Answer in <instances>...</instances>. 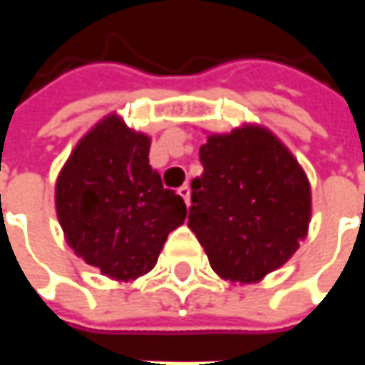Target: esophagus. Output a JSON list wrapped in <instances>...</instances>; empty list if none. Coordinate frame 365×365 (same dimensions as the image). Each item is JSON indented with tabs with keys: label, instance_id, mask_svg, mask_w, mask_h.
Listing matches in <instances>:
<instances>
[{
	"label": "esophagus",
	"instance_id": "esophagus-1",
	"mask_svg": "<svg viewBox=\"0 0 365 365\" xmlns=\"http://www.w3.org/2000/svg\"><path fill=\"white\" fill-rule=\"evenodd\" d=\"M178 193L182 195L183 201H185V205H190V187L187 185H182L180 190H178Z\"/></svg>",
	"mask_w": 365,
	"mask_h": 365
}]
</instances>
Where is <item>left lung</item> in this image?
<instances>
[{"mask_svg":"<svg viewBox=\"0 0 365 365\" xmlns=\"http://www.w3.org/2000/svg\"><path fill=\"white\" fill-rule=\"evenodd\" d=\"M190 227L211 268L232 283H256L297 252L311 221L303 168L268 128L245 125L199 148Z\"/></svg>","mask_w":365,"mask_h":365,"instance_id":"1","label":"left lung"}]
</instances>
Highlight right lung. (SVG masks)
Returning a JSON list of instances; mask_svg holds the SVG:
<instances>
[{"label": "right lung", "mask_w": 365, "mask_h": 365, "mask_svg": "<svg viewBox=\"0 0 365 365\" xmlns=\"http://www.w3.org/2000/svg\"><path fill=\"white\" fill-rule=\"evenodd\" d=\"M150 138L115 113L97 123L56 180V213L76 256L117 282L148 274L187 207L148 164Z\"/></svg>", "instance_id": "1"}]
</instances>
